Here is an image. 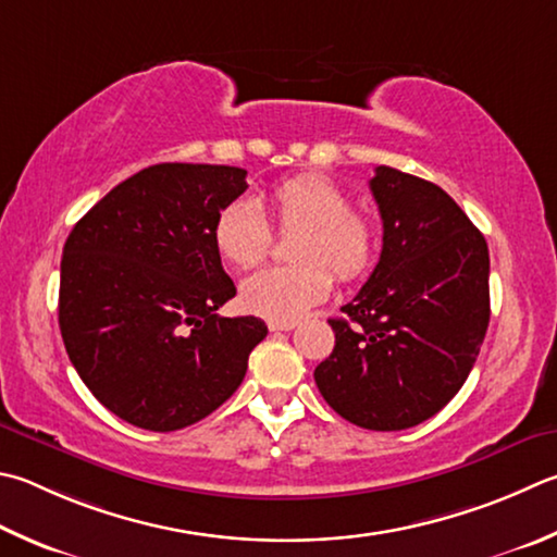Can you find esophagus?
Listing matches in <instances>:
<instances>
[{
    "label": "esophagus",
    "instance_id": "esophagus-1",
    "mask_svg": "<svg viewBox=\"0 0 557 557\" xmlns=\"http://www.w3.org/2000/svg\"><path fill=\"white\" fill-rule=\"evenodd\" d=\"M297 326V321H268V329L270 331H292Z\"/></svg>",
    "mask_w": 557,
    "mask_h": 557
}]
</instances>
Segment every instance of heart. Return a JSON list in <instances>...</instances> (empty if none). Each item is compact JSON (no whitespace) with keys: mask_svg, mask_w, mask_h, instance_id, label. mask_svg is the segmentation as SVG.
<instances>
[{"mask_svg":"<svg viewBox=\"0 0 557 557\" xmlns=\"http://www.w3.org/2000/svg\"><path fill=\"white\" fill-rule=\"evenodd\" d=\"M270 207L282 231L299 228L289 256L295 265L265 268L240 285V305L272 321H297L329 297L333 275L358 280L377 258L375 221L350 209L348 191L321 175H295L277 182ZM214 246L234 268H252L268 256L272 228L258 201L238 197L219 211Z\"/></svg>","mask_w":557,"mask_h":557,"instance_id":"1","label":"heart"}]
</instances>
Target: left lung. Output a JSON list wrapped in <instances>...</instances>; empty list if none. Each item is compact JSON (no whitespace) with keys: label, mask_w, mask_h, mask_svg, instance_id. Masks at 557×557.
Here are the masks:
<instances>
[{"label":"left lung","mask_w":557,"mask_h":557,"mask_svg":"<svg viewBox=\"0 0 557 557\" xmlns=\"http://www.w3.org/2000/svg\"><path fill=\"white\" fill-rule=\"evenodd\" d=\"M382 252L329 319L336 346L313 370L321 397L370 431L431 419L468 380L490 323V250L438 185L387 165L370 180Z\"/></svg>","instance_id":"8db88e82"}]
</instances>
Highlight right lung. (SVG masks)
<instances>
[{"mask_svg":"<svg viewBox=\"0 0 557 557\" xmlns=\"http://www.w3.org/2000/svg\"><path fill=\"white\" fill-rule=\"evenodd\" d=\"M246 170L160 163L102 197L70 231L58 323L87 389L119 419L177 431L238 389L268 336L256 317H219L236 295L214 221Z\"/></svg>","mask_w":557,"mask_h":557,"instance_id":"obj_1","label":"right lung"}]
</instances>
